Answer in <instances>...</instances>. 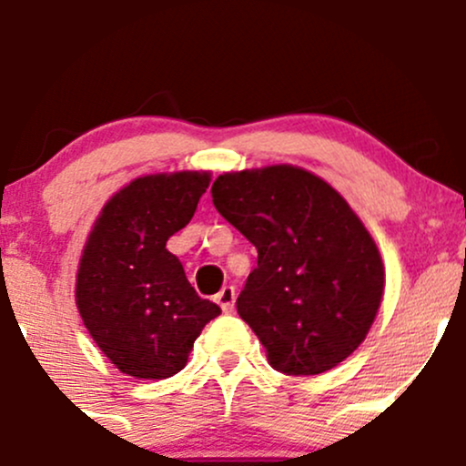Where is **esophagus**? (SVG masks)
<instances>
[{
    "mask_svg": "<svg viewBox=\"0 0 466 466\" xmlns=\"http://www.w3.org/2000/svg\"><path fill=\"white\" fill-rule=\"evenodd\" d=\"M215 300L218 307L223 309V313H232L234 311V302H237V289L232 285H226L221 289V291L217 293Z\"/></svg>",
    "mask_w": 466,
    "mask_h": 466,
    "instance_id": "esophagus-1",
    "label": "esophagus"
}]
</instances>
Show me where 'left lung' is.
Segmentation results:
<instances>
[{
    "label": "left lung",
    "instance_id": "1",
    "mask_svg": "<svg viewBox=\"0 0 466 466\" xmlns=\"http://www.w3.org/2000/svg\"><path fill=\"white\" fill-rule=\"evenodd\" d=\"M212 203L258 249L237 311L271 368L302 377L352 355L379 311L386 271L344 197L280 164L218 175Z\"/></svg>",
    "mask_w": 466,
    "mask_h": 466
}]
</instances>
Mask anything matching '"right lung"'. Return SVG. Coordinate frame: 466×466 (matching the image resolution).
<instances>
[{
    "label": "right lung",
    "mask_w": 466,
    "mask_h": 466,
    "mask_svg": "<svg viewBox=\"0 0 466 466\" xmlns=\"http://www.w3.org/2000/svg\"><path fill=\"white\" fill-rule=\"evenodd\" d=\"M208 173L147 175L105 203L85 243L76 307L98 349L120 372L166 379L188 361L221 309L203 300L166 240L190 223Z\"/></svg>",
    "instance_id": "1"
}]
</instances>
